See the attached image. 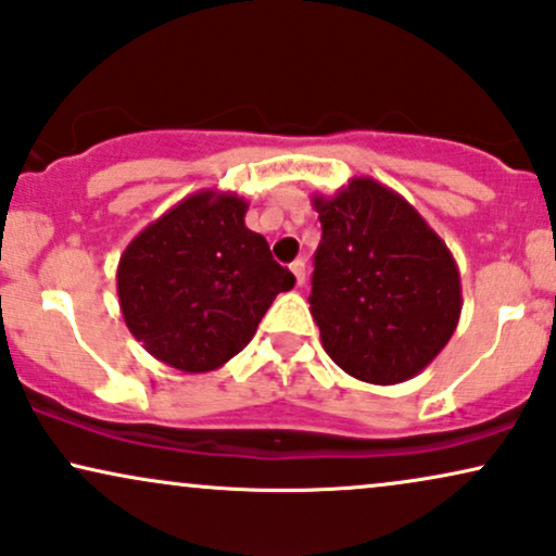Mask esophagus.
Wrapping results in <instances>:
<instances>
[{
    "mask_svg": "<svg viewBox=\"0 0 556 556\" xmlns=\"http://www.w3.org/2000/svg\"><path fill=\"white\" fill-rule=\"evenodd\" d=\"M291 273H293V278H296V286H304V280H306V263H304V260H296V263H291Z\"/></svg>",
    "mask_w": 556,
    "mask_h": 556,
    "instance_id": "obj_1",
    "label": "esophagus"
}]
</instances>
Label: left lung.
I'll use <instances>...</instances> for the list:
<instances>
[{"instance_id":"8db88e82","label":"left lung","mask_w":556,"mask_h":556,"mask_svg":"<svg viewBox=\"0 0 556 556\" xmlns=\"http://www.w3.org/2000/svg\"><path fill=\"white\" fill-rule=\"evenodd\" d=\"M312 205L321 242L309 301L327 355L366 383L413 379L462 317L454 255L413 203L374 177H353Z\"/></svg>"}]
</instances>
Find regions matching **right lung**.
Listing matches in <instances>:
<instances>
[{
    "label": "right lung",
    "instance_id": "right-lung-1",
    "mask_svg": "<svg viewBox=\"0 0 556 556\" xmlns=\"http://www.w3.org/2000/svg\"><path fill=\"white\" fill-rule=\"evenodd\" d=\"M244 214L237 193L198 190L123 250L115 276L123 321L177 371L222 368L252 340L273 299L296 283Z\"/></svg>",
    "mask_w": 556,
    "mask_h": 556
}]
</instances>
